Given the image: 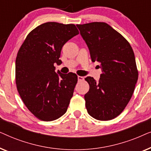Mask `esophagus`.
Returning a JSON list of instances; mask_svg holds the SVG:
<instances>
[{"label":"esophagus","instance_id":"esophagus-1","mask_svg":"<svg viewBox=\"0 0 151 151\" xmlns=\"http://www.w3.org/2000/svg\"><path fill=\"white\" fill-rule=\"evenodd\" d=\"M78 81H82V80H84V78L82 77V76H78Z\"/></svg>","mask_w":151,"mask_h":151}]
</instances>
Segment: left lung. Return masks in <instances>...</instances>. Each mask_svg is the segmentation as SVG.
I'll return each instance as SVG.
<instances>
[{
    "instance_id": "obj_1",
    "label": "left lung",
    "mask_w": 151,
    "mask_h": 151,
    "mask_svg": "<svg viewBox=\"0 0 151 151\" xmlns=\"http://www.w3.org/2000/svg\"><path fill=\"white\" fill-rule=\"evenodd\" d=\"M89 49L92 62L102 69L100 80L86 77L89 91L84 95L91 116L111 120L120 114L131 100L138 79L135 55L129 42L107 23L77 24Z\"/></svg>"
}]
</instances>
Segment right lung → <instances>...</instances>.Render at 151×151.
I'll return each instance as SVG.
<instances>
[{"label": "right lung", "instance_id": "add662e5", "mask_svg": "<svg viewBox=\"0 0 151 151\" xmlns=\"http://www.w3.org/2000/svg\"><path fill=\"white\" fill-rule=\"evenodd\" d=\"M79 34L75 24L48 22L33 29L18 50L16 84L22 102L37 118L53 121L67 112L76 74L55 73L63 45Z\"/></svg>", "mask_w": 151, "mask_h": 151}]
</instances>
